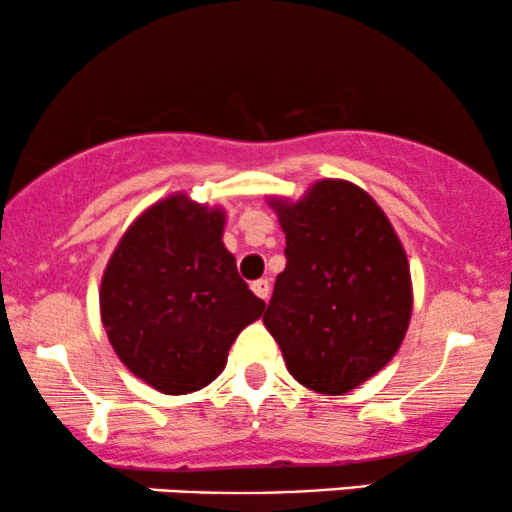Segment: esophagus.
I'll list each match as a JSON object with an SVG mask.
<instances>
[{"label": "esophagus", "instance_id": "obj_1", "mask_svg": "<svg viewBox=\"0 0 512 512\" xmlns=\"http://www.w3.org/2000/svg\"><path fill=\"white\" fill-rule=\"evenodd\" d=\"M250 289L255 291V296H257V298H262V301H267V298H269V281H267V279H257V281H252Z\"/></svg>", "mask_w": 512, "mask_h": 512}]
</instances>
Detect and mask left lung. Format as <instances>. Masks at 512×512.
I'll list each match as a JSON object with an SVG mask.
<instances>
[{
    "label": "left lung",
    "instance_id": "1",
    "mask_svg": "<svg viewBox=\"0 0 512 512\" xmlns=\"http://www.w3.org/2000/svg\"><path fill=\"white\" fill-rule=\"evenodd\" d=\"M286 233L264 325L298 383L344 395L397 354L411 317L409 262L361 187L320 180L301 202H272Z\"/></svg>",
    "mask_w": 512,
    "mask_h": 512
}]
</instances>
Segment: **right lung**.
I'll return each instance as SVG.
<instances>
[{"instance_id": "1", "label": "right lung", "mask_w": 512, "mask_h": 512, "mask_svg": "<svg viewBox=\"0 0 512 512\" xmlns=\"http://www.w3.org/2000/svg\"><path fill=\"white\" fill-rule=\"evenodd\" d=\"M223 211L175 195L122 236L101 284V317L120 361L166 395L202 390L264 301L221 243Z\"/></svg>"}]
</instances>
